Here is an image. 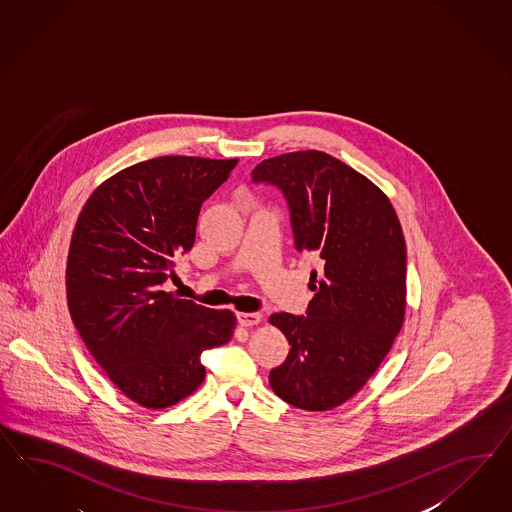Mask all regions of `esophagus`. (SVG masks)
<instances>
[{
  "instance_id": "1",
  "label": "esophagus",
  "mask_w": 512,
  "mask_h": 512,
  "mask_svg": "<svg viewBox=\"0 0 512 512\" xmlns=\"http://www.w3.org/2000/svg\"><path fill=\"white\" fill-rule=\"evenodd\" d=\"M236 318H238V324H240V326H246V328H248V326L259 324L263 315H261V313H236Z\"/></svg>"
}]
</instances>
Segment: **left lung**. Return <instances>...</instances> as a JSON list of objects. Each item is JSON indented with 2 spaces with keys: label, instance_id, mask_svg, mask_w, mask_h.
Masks as SVG:
<instances>
[{
  "label": "left lung",
  "instance_id": "8db88e82",
  "mask_svg": "<svg viewBox=\"0 0 512 512\" xmlns=\"http://www.w3.org/2000/svg\"><path fill=\"white\" fill-rule=\"evenodd\" d=\"M251 179L283 192L296 249L318 259L307 317H270L291 345L287 360L270 371V386L296 408L332 410L365 386L401 332V221L376 184L326 152L279 154L255 167Z\"/></svg>",
  "mask_w": 512,
  "mask_h": 512
}]
</instances>
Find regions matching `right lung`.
Listing matches in <instances>:
<instances>
[{
    "label": "right lung",
    "instance_id": "obj_1",
    "mask_svg": "<svg viewBox=\"0 0 512 512\" xmlns=\"http://www.w3.org/2000/svg\"><path fill=\"white\" fill-rule=\"evenodd\" d=\"M238 158L160 156L126 167L87 199L67 259V302L83 343L128 399L160 410L205 380L201 354L231 341L236 317L175 292L201 205Z\"/></svg>",
    "mask_w": 512,
    "mask_h": 512
}]
</instances>
